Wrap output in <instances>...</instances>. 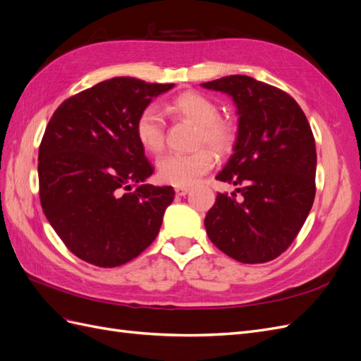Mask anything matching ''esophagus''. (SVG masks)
Masks as SVG:
<instances>
[{
    "label": "esophagus",
    "instance_id": "esophagus-1",
    "mask_svg": "<svg viewBox=\"0 0 361 361\" xmlns=\"http://www.w3.org/2000/svg\"><path fill=\"white\" fill-rule=\"evenodd\" d=\"M188 191H190V188L188 187H176L174 188V192H176V195H185V194H188Z\"/></svg>",
    "mask_w": 361,
    "mask_h": 361
}]
</instances>
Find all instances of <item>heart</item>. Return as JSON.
<instances>
[{
    "label": "heart",
    "mask_w": 361,
    "mask_h": 361,
    "mask_svg": "<svg viewBox=\"0 0 361 361\" xmlns=\"http://www.w3.org/2000/svg\"><path fill=\"white\" fill-rule=\"evenodd\" d=\"M167 110L182 118L197 125L195 146L199 147L190 154H170L158 159V178L164 183L174 187H187L215 164V154L226 155L236 143L238 128L232 122L220 117V108L209 97L197 92H183L167 105ZM135 135L138 143L149 154H159L166 145V123L162 113L155 105L145 106L137 117Z\"/></svg>",
    "instance_id": "obj_1"
}]
</instances>
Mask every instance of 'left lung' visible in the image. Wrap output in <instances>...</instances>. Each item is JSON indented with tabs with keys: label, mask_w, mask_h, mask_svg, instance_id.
Instances as JSON below:
<instances>
[{
	"label": "left lung",
	"mask_w": 361,
	"mask_h": 361,
	"mask_svg": "<svg viewBox=\"0 0 361 361\" xmlns=\"http://www.w3.org/2000/svg\"><path fill=\"white\" fill-rule=\"evenodd\" d=\"M233 97L239 114L233 155L216 179L242 195L216 194L204 227L212 244L243 264H265L289 248L314 200L316 146L290 94L247 75L202 84Z\"/></svg>",
	"instance_id": "obj_1"
}]
</instances>
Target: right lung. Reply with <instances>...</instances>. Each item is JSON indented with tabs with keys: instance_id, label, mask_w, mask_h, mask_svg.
<instances>
[{
	"instance_id": "add662e5",
	"label": "right lung",
	"mask_w": 361,
	"mask_h": 361,
	"mask_svg": "<svg viewBox=\"0 0 361 361\" xmlns=\"http://www.w3.org/2000/svg\"><path fill=\"white\" fill-rule=\"evenodd\" d=\"M173 85L117 76L71 96L47 125L37 164L40 204L81 260L120 267L155 241L174 191L145 183L154 169L135 122Z\"/></svg>"
}]
</instances>
